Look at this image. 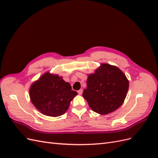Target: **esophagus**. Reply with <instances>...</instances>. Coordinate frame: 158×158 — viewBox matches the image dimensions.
Wrapping results in <instances>:
<instances>
[{
  "mask_svg": "<svg viewBox=\"0 0 158 158\" xmlns=\"http://www.w3.org/2000/svg\"><path fill=\"white\" fill-rule=\"evenodd\" d=\"M82 92H83V89H80L78 91V93L79 95H82Z\"/></svg>",
  "mask_w": 158,
  "mask_h": 158,
  "instance_id": "esophagus-1",
  "label": "esophagus"
}]
</instances>
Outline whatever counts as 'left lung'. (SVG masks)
Returning a JSON list of instances; mask_svg holds the SVG:
<instances>
[{
    "label": "left lung",
    "mask_w": 158,
    "mask_h": 158,
    "mask_svg": "<svg viewBox=\"0 0 158 158\" xmlns=\"http://www.w3.org/2000/svg\"><path fill=\"white\" fill-rule=\"evenodd\" d=\"M128 80L114 66L102 64L88 76L83 97L94 112L107 114L123 104L128 89Z\"/></svg>",
    "instance_id": "left-lung-1"
}]
</instances>
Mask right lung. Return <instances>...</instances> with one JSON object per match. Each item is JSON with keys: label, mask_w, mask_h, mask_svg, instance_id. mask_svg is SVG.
<instances>
[{"label": "right lung", "mask_w": 158, "mask_h": 158, "mask_svg": "<svg viewBox=\"0 0 158 158\" xmlns=\"http://www.w3.org/2000/svg\"><path fill=\"white\" fill-rule=\"evenodd\" d=\"M78 93L62 77L47 73L33 83L30 89L31 102L47 116L58 117L67 111Z\"/></svg>", "instance_id": "right-lung-1"}]
</instances>
